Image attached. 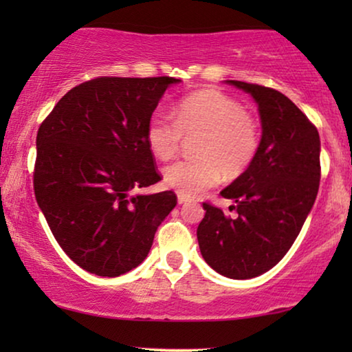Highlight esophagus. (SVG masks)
Wrapping results in <instances>:
<instances>
[{"label": "esophagus", "instance_id": "34e87169", "mask_svg": "<svg viewBox=\"0 0 352 352\" xmlns=\"http://www.w3.org/2000/svg\"><path fill=\"white\" fill-rule=\"evenodd\" d=\"M187 201H189V199H187V197H184V195H177V204H179V205L187 204Z\"/></svg>", "mask_w": 352, "mask_h": 352}]
</instances>
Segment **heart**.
Returning <instances> with one entry per match:
<instances>
[{
  "instance_id": "b5f03b06",
  "label": "heart",
  "mask_w": 352,
  "mask_h": 352,
  "mask_svg": "<svg viewBox=\"0 0 352 352\" xmlns=\"http://www.w3.org/2000/svg\"><path fill=\"white\" fill-rule=\"evenodd\" d=\"M153 113L146 128L147 146L160 160L179 152L182 138L194 139V160L176 162L163 171V182L179 195L195 197L213 187L221 175L235 179L252 165L259 148V126L237 100L219 91H200L181 99L173 110Z\"/></svg>"
}]
</instances>
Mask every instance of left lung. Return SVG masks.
<instances>
[{"mask_svg": "<svg viewBox=\"0 0 352 352\" xmlns=\"http://www.w3.org/2000/svg\"><path fill=\"white\" fill-rule=\"evenodd\" d=\"M258 104L261 141L247 171L221 190L234 216L204 204L197 228L201 256L229 278H253L285 256L314 205L320 181L317 128L287 96L266 86L226 80Z\"/></svg>", "mask_w": 352, "mask_h": 352, "instance_id": "1", "label": "left lung"}]
</instances>
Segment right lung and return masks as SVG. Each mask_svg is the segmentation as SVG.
Returning <instances> with one entry per match:
<instances>
[{
    "mask_svg": "<svg viewBox=\"0 0 352 352\" xmlns=\"http://www.w3.org/2000/svg\"><path fill=\"white\" fill-rule=\"evenodd\" d=\"M173 76H100L72 88L41 123L35 197L57 243L81 269L117 277L151 252L177 204L171 190L134 194L160 181L146 128Z\"/></svg>",
    "mask_w": 352,
    "mask_h": 352,
    "instance_id": "right-lung-1",
    "label": "right lung"
}]
</instances>
